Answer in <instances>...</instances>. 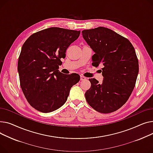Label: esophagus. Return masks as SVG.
<instances>
[{
  "instance_id": "34e87169",
  "label": "esophagus",
  "mask_w": 153,
  "mask_h": 153,
  "mask_svg": "<svg viewBox=\"0 0 153 153\" xmlns=\"http://www.w3.org/2000/svg\"><path fill=\"white\" fill-rule=\"evenodd\" d=\"M86 79V78L83 75H81L80 76V80L81 81H83V80H85Z\"/></svg>"
}]
</instances>
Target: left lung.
I'll list each match as a JSON object with an SVG mask.
<instances>
[{
    "label": "left lung",
    "instance_id": "left-lung-1",
    "mask_svg": "<svg viewBox=\"0 0 153 153\" xmlns=\"http://www.w3.org/2000/svg\"><path fill=\"white\" fill-rule=\"evenodd\" d=\"M83 38L94 52L92 65H102V83L89 79L85 93L88 104L101 113L113 112L130 96L139 71L135 51L128 39L104 27L82 31Z\"/></svg>",
    "mask_w": 153,
    "mask_h": 153
}]
</instances>
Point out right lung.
I'll use <instances>...</instances> for the list:
<instances>
[{"mask_svg":"<svg viewBox=\"0 0 153 153\" xmlns=\"http://www.w3.org/2000/svg\"><path fill=\"white\" fill-rule=\"evenodd\" d=\"M80 31L57 27L31 35L23 44L18 62V71L23 93L37 111H54L66 102L71 88L80 79L77 74L60 72L61 59L78 39Z\"/></svg>","mask_w":153,"mask_h":153,"instance_id":"add662e5","label":"right lung"}]
</instances>
